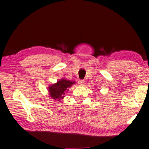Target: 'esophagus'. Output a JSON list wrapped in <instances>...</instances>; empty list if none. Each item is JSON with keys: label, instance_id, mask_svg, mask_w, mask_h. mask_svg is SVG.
Instances as JSON below:
<instances>
[{"label": "esophagus", "instance_id": "esophagus-1", "mask_svg": "<svg viewBox=\"0 0 149 149\" xmlns=\"http://www.w3.org/2000/svg\"><path fill=\"white\" fill-rule=\"evenodd\" d=\"M78 83L79 85H84L85 83V81L84 80H79V81H78Z\"/></svg>", "mask_w": 149, "mask_h": 149}]
</instances>
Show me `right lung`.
Masks as SVG:
<instances>
[{
	"mask_svg": "<svg viewBox=\"0 0 149 149\" xmlns=\"http://www.w3.org/2000/svg\"><path fill=\"white\" fill-rule=\"evenodd\" d=\"M74 84H75L74 82L68 81V80L61 79L60 81L57 82V83L48 87L49 96L53 99L60 101L59 100L64 97L63 95L65 92L67 91L68 87H70Z\"/></svg>",
	"mask_w": 149,
	"mask_h": 149,
	"instance_id": "1",
	"label": "right lung"
}]
</instances>
